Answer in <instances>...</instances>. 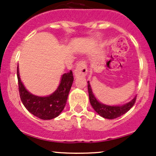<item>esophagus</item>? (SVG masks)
Returning a JSON list of instances; mask_svg holds the SVG:
<instances>
[{"label":"esophagus","mask_w":156,"mask_h":156,"mask_svg":"<svg viewBox=\"0 0 156 156\" xmlns=\"http://www.w3.org/2000/svg\"><path fill=\"white\" fill-rule=\"evenodd\" d=\"M87 74V68L85 61L81 60L77 63L76 67L74 70V75L75 77L85 76Z\"/></svg>","instance_id":"34e87169"}]
</instances>
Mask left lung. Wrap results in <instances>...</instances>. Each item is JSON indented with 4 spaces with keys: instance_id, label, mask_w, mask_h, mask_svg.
<instances>
[{
    "instance_id": "left-lung-1",
    "label": "left lung",
    "mask_w": 156,
    "mask_h": 156,
    "mask_svg": "<svg viewBox=\"0 0 156 156\" xmlns=\"http://www.w3.org/2000/svg\"><path fill=\"white\" fill-rule=\"evenodd\" d=\"M87 88H88V93H89V99L90 103L91 106L94 108V109L102 117L105 118V119H114L116 118L120 117L121 115L126 113L127 111L130 109L134 105L135 102H136V97H135L133 100L126 104L123 105V106H107V105H104L100 103V102L97 101L96 97H94V94L91 90L90 84L89 81H87Z\"/></svg>"
}]
</instances>
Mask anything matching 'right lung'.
Listing matches in <instances>:
<instances>
[{
  "mask_svg": "<svg viewBox=\"0 0 156 156\" xmlns=\"http://www.w3.org/2000/svg\"><path fill=\"white\" fill-rule=\"evenodd\" d=\"M19 92L20 99L29 112L43 120H50L57 117L65 107L69 93L73 83L74 78L72 70L62 76L60 84L56 90L48 97H37L30 94L25 88L19 74L17 67Z\"/></svg>",
  "mask_w": 156,
  "mask_h": 156,
  "instance_id": "obj_1",
  "label": "right lung"
}]
</instances>
